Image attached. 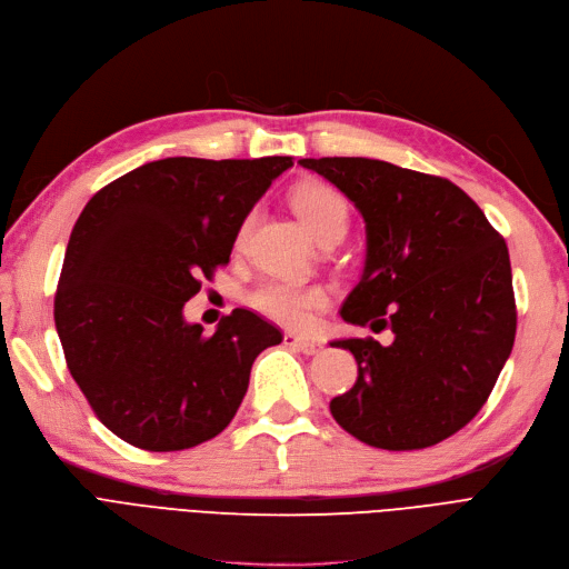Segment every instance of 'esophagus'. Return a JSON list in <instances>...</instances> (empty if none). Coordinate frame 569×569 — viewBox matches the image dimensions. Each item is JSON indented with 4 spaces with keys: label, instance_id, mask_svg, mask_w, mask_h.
Instances as JSON below:
<instances>
[{
    "label": "esophagus",
    "instance_id": "1",
    "mask_svg": "<svg viewBox=\"0 0 569 569\" xmlns=\"http://www.w3.org/2000/svg\"><path fill=\"white\" fill-rule=\"evenodd\" d=\"M284 346L301 350L303 356H316V352L322 350V343L310 341V339H301V337H293V335H284Z\"/></svg>",
    "mask_w": 569,
    "mask_h": 569
}]
</instances>
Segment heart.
<instances>
[{
	"label": "heart",
	"instance_id": "heart-1",
	"mask_svg": "<svg viewBox=\"0 0 569 569\" xmlns=\"http://www.w3.org/2000/svg\"><path fill=\"white\" fill-rule=\"evenodd\" d=\"M293 209L301 217L306 230L316 242L329 238H343L350 221V209L343 194L325 183H310L293 192ZM251 228V213L244 217L238 232H234V247H242ZM247 303L261 312L263 318L289 329H306L312 320V310L327 303V291L318 284L293 282L270 278L259 282L247 293Z\"/></svg>",
	"mask_w": 569,
	"mask_h": 569
}]
</instances>
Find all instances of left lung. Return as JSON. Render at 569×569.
Listing matches in <instances>:
<instances>
[{"label":"left lung","mask_w":569,"mask_h":569,"mask_svg":"<svg viewBox=\"0 0 569 569\" xmlns=\"http://www.w3.org/2000/svg\"><path fill=\"white\" fill-rule=\"evenodd\" d=\"M299 164L335 183L367 223L365 270L341 318L396 337L331 343L358 362L356 386L329 402L331 417L390 452L442 442L482 409L516 341L503 238L440 176L367 158Z\"/></svg>","instance_id":"8db88e82"}]
</instances>
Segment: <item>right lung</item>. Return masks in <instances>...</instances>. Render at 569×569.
<instances>
[{
    "label": "right lung",
    "mask_w": 569,
    "mask_h": 569,
    "mask_svg": "<svg viewBox=\"0 0 569 569\" xmlns=\"http://www.w3.org/2000/svg\"><path fill=\"white\" fill-rule=\"evenodd\" d=\"M291 158H167L98 190L77 219L53 299L72 379L124 442L179 452L232 421L253 360L282 341L234 308L211 337L183 306L230 261L234 232Z\"/></svg>",
    "instance_id": "obj_1"
}]
</instances>
